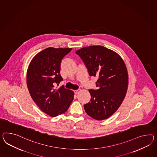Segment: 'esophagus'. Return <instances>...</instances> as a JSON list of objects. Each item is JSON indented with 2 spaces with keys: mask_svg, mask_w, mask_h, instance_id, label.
<instances>
[{
  "mask_svg": "<svg viewBox=\"0 0 157 157\" xmlns=\"http://www.w3.org/2000/svg\"><path fill=\"white\" fill-rule=\"evenodd\" d=\"M81 92V89H77V90H74V92L75 94H77V93H78L79 92Z\"/></svg>",
  "mask_w": 157,
  "mask_h": 157,
  "instance_id": "obj_1",
  "label": "esophagus"
}]
</instances>
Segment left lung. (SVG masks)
<instances>
[{"mask_svg":"<svg viewBox=\"0 0 157 157\" xmlns=\"http://www.w3.org/2000/svg\"><path fill=\"white\" fill-rule=\"evenodd\" d=\"M90 76H96L97 89H89L91 99L84 105L89 116L103 120L111 116L124 100L128 86L125 63L117 53L101 45L82 48L76 52Z\"/></svg>","mask_w":157,"mask_h":157,"instance_id":"obj_1","label":"left lung"}]
</instances>
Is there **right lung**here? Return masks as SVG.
<instances>
[{
	"label": "right lung",
	"mask_w": 157,
	"mask_h": 157,
	"mask_svg": "<svg viewBox=\"0 0 157 157\" xmlns=\"http://www.w3.org/2000/svg\"><path fill=\"white\" fill-rule=\"evenodd\" d=\"M72 48L49 47L37 53L28 66L27 84L33 100L49 116L64 113L73 100L74 92L58 85L63 78L60 74L63 58Z\"/></svg>",
	"instance_id": "right-lung-1"
}]
</instances>
